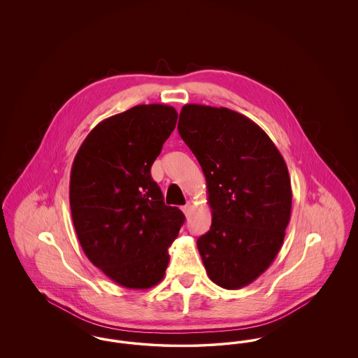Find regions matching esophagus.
Instances as JSON below:
<instances>
[{
	"label": "esophagus",
	"mask_w": 358,
	"mask_h": 358,
	"mask_svg": "<svg viewBox=\"0 0 358 358\" xmlns=\"http://www.w3.org/2000/svg\"><path fill=\"white\" fill-rule=\"evenodd\" d=\"M181 209H182V212L185 213V216H187V215L190 213V210H192V204H190V203H187V204L184 205Z\"/></svg>",
	"instance_id": "34e87169"
}]
</instances>
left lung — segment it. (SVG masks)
<instances>
[{
    "label": "left lung",
    "mask_w": 358,
    "mask_h": 358,
    "mask_svg": "<svg viewBox=\"0 0 358 358\" xmlns=\"http://www.w3.org/2000/svg\"><path fill=\"white\" fill-rule=\"evenodd\" d=\"M178 133L206 180L212 224L197 240L206 273L222 289L248 286L285 240L292 203L287 165L254 120L225 107L185 104Z\"/></svg>",
    "instance_id": "obj_1"
}]
</instances>
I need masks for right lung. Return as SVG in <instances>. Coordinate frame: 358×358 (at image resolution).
I'll list each match as a JSON object with an SVG mask.
<instances>
[{
  "mask_svg": "<svg viewBox=\"0 0 358 358\" xmlns=\"http://www.w3.org/2000/svg\"><path fill=\"white\" fill-rule=\"evenodd\" d=\"M178 114L166 104H138L98 123L75 155L69 205L90 262L127 289L158 285L185 216L168 206L150 169Z\"/></svg>",
  "mask_w": 358,
  "mask_h": 358,
  "instance_id": "1",
  "label": "right lung"
}]
</instances>
